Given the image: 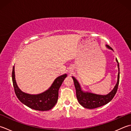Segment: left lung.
Wrapping results in <instances>:
<instances>
[{
	"instance_id": "1",
	"label": "left lung",
	"mask_w": 131,
	"mask_h": 131,
	"mask_svg": "<svg viewBox=\"0 0 131 131\" xmlns=\"http://www.w3.org/2000/svg\"><path fill=\"white\" fill-rule=\"evenodd\" d=\"M107 47L109 49H111L112 50V49L110 46L107 45ZM116 61L117 62V66H118L119 68L117 82L114 89L108 94L106 95H97L89 93H84L82 90H81V87L78 82L77 81V79L75 78L72 77L74 86H75V88L76 90L77 98L79 104L82 105L84 108L89 109H94L95 108H98V107H101L103 106V105L107 104L113 99L115 94L116 93L117 88H118L120 77L119 62L117 59H116Z\"/></svg>"
}]
</instances>
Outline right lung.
Listing matches in <instances>:
<instances>
[{
	"mask_svg": "<svg viewBox=\"0 0 131 131\" xmlns=\"http://www.w3.org/2000/svg\"><path fill=\"white\" fill-rule=\"evenodd\" d=\"M14 66L12 78L14 91L19 101L27 106L38 111H48L52 109L57 102L58 90L67 75L64 74L55 79L50 88L43 93L38 95H30L22 92L18 88L15 78Z\"/></svg>",
	"mask_w": 131,
	"mask_h": 131,
	"instance_id": "right-lung-1",
	"label": "right lung"
}]
</instances>
